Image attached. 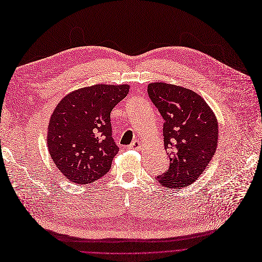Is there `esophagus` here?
Instances as JSON below:
<instances>
[{
	"mask_svg": "<svg viewBox=\"0 0 262 262\" xmlns=\"http://www.w3.org/2000/svg\"><path fill=\"white\" fill-rule=\"evenodd\" d=\"M130 145L134 147V149H139V147L141 146V142L138 139H136L135 141H133V143Z\"/></svg>",
	"mask_w": 262,
	"mask_h": 262,
	"instance_id": "34e87169",
	"label": "esophagus"
}]
</instances>
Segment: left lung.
<instances>
[{
  "label": "left lung",
  "instance_id": "obj_1",
  "mask_svg": "<svg viewBox=\"0 0 262 262\" xmlns=\"http://www.w3.org/2000/svg\"><path fill=\"white\" fill-rule=\"evenodd\" d=\"M147 94L164 119V144L169 169L157 181L169 188L190 185L203 173L216 152L219 124L204 99L189 89L154 82Z\"/></svg>",
  "mask_w": 262,
  "mask_h": 262
}]
</instances>
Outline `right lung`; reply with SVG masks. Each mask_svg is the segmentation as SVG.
I'll list each match as a JSON object with an SVG mask.
<instances>
[{"instance_id":"1","label":"right lung","mask_w":262,"mask_h":262,"mask_svg":"<svg viewBox=\"0 0 262 262\" xmlns=\"http://www.w3.org/2000/svg\"><path fill=\"white\" fill-rule=\"evenodd\" d=\"M129 92L128 84H95L61 99L49 121L47 144L60 172L79 184L105 176L119 147L110 112Z\"/></svg>"}]
</instances>
